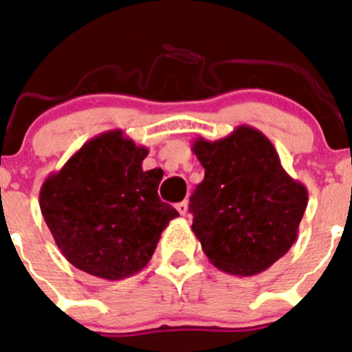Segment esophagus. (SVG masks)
Here are the masks:
<instances>
[{
	"instance_id": "esophagus-1",
	"label": "esophagus",
	"mask_w": 352,
	"mask_h": 352,
	"mask_svg": "<svg viewBox=\"0 0 352 352\" xmlns=\"http://www.w3.org/2000/svg\"><path fill=\"white\" fill-rule=\"evenodd\" d=\"M175 208L179 210V213H180V215H186V213H187V210H189V201H187V199H184V201L177 203V206H175Z\"/></svg>"
}]
</instances>
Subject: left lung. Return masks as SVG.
Returning a JSON list of instances; mask_svg holds the SVG:
<instances>
[{
	"instance_id": "left-lung-1",
	"label": "left lung",
	"mask_w": 352,
	"mask_h": 352,
	"mask_svg": "<svg viewBox=\"0 0 352 352\" xmlns=\"http://www.w3.org/2000/svg\"><path fill=\"white\" fill-rule=\"evenodd\" d=\"M205 179L191 196L192 232L208 261L232 276H255L283 257L298 234L307 189L281 166L261 130L236 126L192 142Z\"/></svg>"
}]
</instances>
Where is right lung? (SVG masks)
Listing matches in <instances>:
<instances>
[{
  "mask_svg": "<svg viewBox=\"0 0 352 352\" xmlns=\"http://www.w3.org/2000/svg\"><path fill=\"white\" fill-rule=\"evenodd\" d=\"M147 154L123 130L104 131L43 182L39 208L74 267L118 281L151 261L161 232L179 212L157 196L163 172L142 170Z\"/></svg>",
  "mask_w": 352,
  "mask_h": 352,
  "instance_id": "1",
  "label": "right lung"
}]
</instances>
